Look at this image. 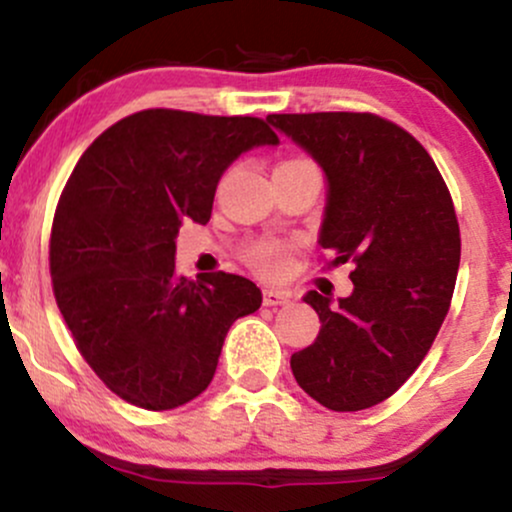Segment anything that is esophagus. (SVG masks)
I'll list each match as a JSON object with an SVG mask.
<instances>
[{
  "instance_id": "obj_1",
  "label": "esophagus",
  "mask_w": 512,
  "mask_h": 512,
  "mask_svg": "<svg viewBox=\"0 0 512 512\" xmlns=\"http://www.w3.org/2000/svg\"><path fill=\"white\" fill-rule=\"evenodd\" d=\"M262 303L269 305V308H276V305H289L291 296L286 291H279V289H264Z\"/></svg>"
}]
</instances>
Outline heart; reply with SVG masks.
<instances>
[{
	"instance_id": "heart-1",
	"label": "heart",
	"mask_w": 512,
	"mask_h": 512,
	"mask_svg": "<svg viewBox=\"0 0 512 512\" xmlns=\"http://www.w3.org/2000/svg\"><path fill=\"white\" fill-rule=\"evenodd\" d=\"M245 257L262 274H279L286 264V248L276 240H260V243L250 245Z\"/></svg>"
}]
</instances>
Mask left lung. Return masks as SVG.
<instances>
[{
    "label": "left lung",
    "instance_id": "obj_1",
    "mask_svg": "<svg viewBox=\"0 0 512 512\" xmlns=\"http://www.w3.org/2000/svg\"><path fill=\"white\" fill-rule=\"evenodd\" d=\"M327 178L320 240L332 264L354 262V293L332 305L308 291L322 327L291 356L296 383L332 411L380 404L407 383L448 315L460 226L428 151L370 113L267 115Z\"/></svg>",
    "mask_w": 512,
    "mask_h": 512
}]
</instances>
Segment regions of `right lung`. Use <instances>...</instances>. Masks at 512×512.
Wrapping results in <instances>:
<instances>
[{
  "instance_id": "right-lung-1",
  "label": "right lung",
  "mask_w": 512,
  "mask_h": 512,
  "mask_svg": "<svg viewBox=\"0 0 512 512\" xmlns=\"http://www.w3.org/2000/svg\"><path fill=\"white\" fill-rule=\"evenodd\" d=\"M279 137L260 117L142 110L96 139L64 185L50 236L57 308L117 397L166 411L207 390L223 339L262 291L238 274L175 272L182 221L207 223L223 170Z\"/></svg>"
}]
</instances>
